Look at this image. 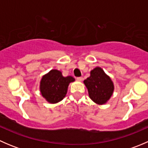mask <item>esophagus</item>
I'll use <instances>...</instances> for the list:
<instances>
[{
  "mask_svg": "<svg viewBox=\"0 0 148 148\" xmlns=\"http://www.w3.org/2000/svg\"><path fill=\"white\" fill-rule=\"evenodd\" d=\"M77 79L78 80V81L81 82V81H82V80H83V77H77Z\"/></svg>",
  "mask_w": 148,
  "mask_h": 148,
  "instance_id": "esophagus-1",
  "label": "esophagus"
}]
</instances>
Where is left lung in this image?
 <instances>
[{"label": "left lung", "mask_w": 148, "mask_h": 148, "mask_svg": "<svg viewBox=\"0 0 148 148\" xmlns=\"http://www.w3.org/2000/svg\"><path fill=\"white\" fill-rule=\"evenodd\" d=\"M93 102L98 104H105L112 95L114 84L109 76L100 67H96L90 72V77L84 81Z\"/></svg>", "instance_id": "8db88e82"}]
</instances>
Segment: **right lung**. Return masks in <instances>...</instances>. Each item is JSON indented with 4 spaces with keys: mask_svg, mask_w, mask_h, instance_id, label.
Wrapping results in <instances>:
<instances>
[{
    "mask_svg": "<svg viewBox=\"0 0 148 148\" xmlns=\"http://www.w3.org/2000/svg\"><path fill=\"white\" fill-rule=\"evenodd\" d=\"M74 80L71 76L63 77L59 70H51L41 79L40 91L47 102L55 104L64 99L66 95L69 84Z\"/></svg>",
    "mask_w": 148,
    "mask_h": 148,
    "instance_id": "1",
    "label": "right lung"
}]
</instances>
